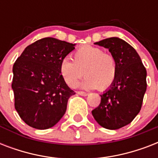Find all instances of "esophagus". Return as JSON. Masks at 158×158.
Listing matches in <instances>:
<instances>
[{
  "mask_svg": "<svg viewBox=\"0 0 158 158\" xmlns=\"http://www.w3.org/2000/svg\"><path fill=\"white\" fill-rule=\"evenodd\" d=\"M77 94H79V95H81V96H88L89 95V94L88 93H85V92H83V91H78L77 92Z\"/></svg>",
  "mask_w": 158,
  "mask_h": 158,
  "instance_id": "34e87169",
  "label": "esophagus"
}]
</instances>
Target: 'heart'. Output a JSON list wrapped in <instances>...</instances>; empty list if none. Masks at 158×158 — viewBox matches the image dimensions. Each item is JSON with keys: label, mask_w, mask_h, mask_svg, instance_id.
<instances>
[{"label": "heart", "mask_w": 158, "mask_h": 158, "mask_svg": "<svg viewBox=\"0 0 158 158\" xmlns=\"http://www.w3.org/2000/svg\"><path fill=\"white\" fill-rule=\"evenodd\" d=\"M72 59L65 57L60 64V75L70 88L76 86L84 72L86 77L79 86L85 89L103 91L109 89L116 79L118 66L115 57L104 52L98 47L83 46L73 52Z\"/></svg>", "instance_id": "heart-1"}]
</instances>
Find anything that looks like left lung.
<instances>
[{
	"label": "left lung",
	"instance_id": "8db88e82",
	"mask_svg": "<svg viewBox=\"0 0 158 158\" xmlns=\"http://www.w3.org/2000/svg\"><path fill=\"white\" fill-rule=\"evenodd\" d=\"M107 48L117 61V75L110 88L101 95V102L92 114L99 125L118 130L132 122L141 110L147 89V71L133 47L118 38L95 43Z\"/></svg>",
	"mask_w": 158,
	"mask_h": 158
}]
</instances>
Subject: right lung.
Returning <instances> with one entry per match:
<instances>
[{"label":"right lung","mask_w":158,"mask_h":158,"mask_svg":"<svg viewBox=\"0 0 158 158\" xmlns=\"http://www.w3.org/2000/svg\"><path fill=\"white\" fill-rule=\"evenodd\" d=\"M74 45L42 38L28 46L15 62L11 84L15 107L31 127L49 129L65 113L68 100L75 93L60 75V64Z\"/></svg>","instance_id":"obj_1"}]
</instances>
